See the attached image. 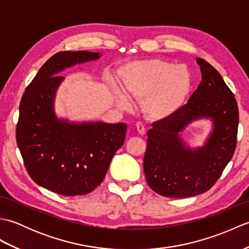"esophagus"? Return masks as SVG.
<instances>
[{
  "instance_id": "34e87169",
  "label": "esophagus",
  "mask_w": 249,
  "mask_h": 249,
  "mask_svg": "<svg viewBox=\"0 0 249 249\" xmlns=\"http://www.w3.org/2000/svg\"><path fill=\"white\" fill-rule=\"evenodd\" d=\"M136 128L138 130V133L140 135H144L145 134V126L141 123V122H138V123L136 124Z\"/></svg>"
}]
</instances>
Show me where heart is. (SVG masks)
Returning <instances> with one entry per match:
<instances>
[{
  "mask_svg": "<svg viewBox=\"0 0 249 249\" xmlns=\"http://www.w3.org/2000/svg\"><path fill=\"white\" fill-rule=\"evenodd\" d=\"M121 82L131 99L144 100L143 109L149 118L166 120L177 114L187 102L194 77L187 65L151 59L126 64L121 71ZM113 96L120 108L133 107L130 98L118 87H113Z\"/></svg>",
  "mask_w": 249,
  "mask_h": 249,
  "instance_id": "1",
  "label": "heart"
}]
</instances>
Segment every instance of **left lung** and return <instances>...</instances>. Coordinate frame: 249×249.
<instances>
[{
  "instance_id": "left-lung-1",
  "label": "left lung",
  "mask_w": 249,
  "mask_h": 249,
  "mask_svg": "<svg viewBox=\"0 0 249 249\" xmlns=\"http://www.w3.org/2000/svg\"><path fill=\"white\" fill-rule=\"evenodd\" d=\"M202 80L177 114L154 122L147 131L143 168L146 182L158 195L186 198L209 190L231 160L236 146L239 108L223 77L203 59H196ZM213 121L202 147L192 149L180 133L193 121Z\"/></svg>"
}]
</instances>
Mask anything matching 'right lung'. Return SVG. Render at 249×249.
<instances>
[{
  "instance_id": "1",
  "label": "right lung",
  "mask_w": 249,
  "mask_h": 249,
  "mask_svg": "<svg viewBox=\"0 0 249 249\" xmlns=\"http://www.w3.org/2000/svg\"><path fill=\"white\" fill-rule=\"evenodd\" d=\"M91 51H62L40 67L25 89L16 128L17 145L32 179L63 196L91 193L103 182L127 125L70 122L54 112V98L66 68L98 60Z\"/></svg>"
}]
</instances>
